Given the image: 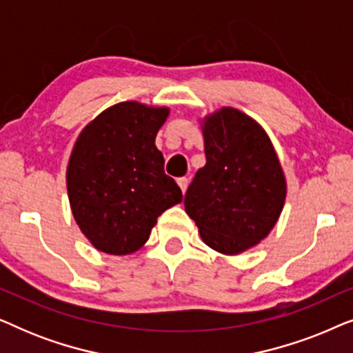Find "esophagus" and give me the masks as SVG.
I'll return each mask as SVG.
<instances>
[{
  "label": "esophagus",
  "mask_w": 353,
  "mask_h": 353,
  "mask_svg": "<svg viewBox=\"0 0 353 353\" xmlns=\"http://www.w3.org/2000/svg\"><path fill=\"white\" fill-rule=\"evenodd\" d=\"M176 183H178V186H180V190H181L183 194H185V191L188 190V178H185V176L178 178Z\"/></svg>",
  "instance_id": "34e87169"
}]
</instances>
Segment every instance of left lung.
<instances>
[{
  "label": "left lung",
  "mask_w": 353,
  "mask_h": 353,
  "mask_svg": "<svg viewBox=\"0 0 353 353\" xmlns=\"http://www.w3.org/2000/svg\"><path fill=\"white\" fill-rule=\"evenodd\" d=\"M205 165L185 194L204 243L236 255L268 236L281 215L286 178L265 130L234 108L202 120Z\"/></svg>",
  "instance_id": "8db88e82"
}]
</instances>
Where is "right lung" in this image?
I'll return each mask as SVG.
<instances>
[{"label":"right lung","mask_w":353,"mask_h":353,"mask_svg":"<svg viewBox=\"0 0 353 353\" xmlns=\"http://www.w3.org/2000/svg\"><path fill=\"white\" fill-rule=\"evenodd\" d=\"M168 112L125 101L103 110L77 138L67 194L77 225L101 252L127 255L143 248L157 216L183 199L156 148Z\"/></svg>","instance_id":"obj_1"}]
</instances>
